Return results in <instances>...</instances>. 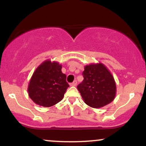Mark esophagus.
I'll return each mask as SVG.
<instances>
[{
	"label": "esophagus",
	"instance_id": "esophagus-1",
	"mask_svg": "<svg viewBox=\"0 0 146 146\" xmlns=\"http://www.w3.org/2000/svg\"><path fill=\"white\" fill-rule=\"evenodd\" d=\"M76 85H77V81H76V80H75L73 82L70 84V86H75Z\"/></svg>",
	"mask_w": 146,
	"mask_h": 146
}]
</instances>
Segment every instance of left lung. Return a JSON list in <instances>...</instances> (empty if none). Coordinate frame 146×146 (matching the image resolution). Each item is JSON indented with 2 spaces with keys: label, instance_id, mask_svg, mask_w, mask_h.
<instances>
[{
  "label": "left lung",
  "instance_id": "obj_1",
  "mask_svg": "<svg viewBox=\"0 0 146 146\" xmlns=\"http://www.w3.org/2000/svg\"><path fill=\"white\" fill-rule=\"evenodd\" d=\"M84 80L78 86L84 102L89 106L99 108L112 102L116 96L114 77L104 64L91 63L84 66Z\"/></svg>",
  "mask_w": 146,
  "mask_h": 146
}]
</instances>
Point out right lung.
Wrapping results in <instances>:
<instances>
[{
	"mask_svg": "<svg viewBox=\"0 0 146 146\" xmlns=\"http://www.w3.org/2000/svg\"><path fill=\"white\" fill-rule=\"evenodd\" d=\"M62 65L56 61L44 60L33 72L28 85L29 98L36 104L50 107L60 102L69 85Z\"/></svg>",
	"mask_w": 146,
	"mask_h": 146,
	"instance_id": "right-lung-1",
	"label": "right lung"
}]
</instances>
